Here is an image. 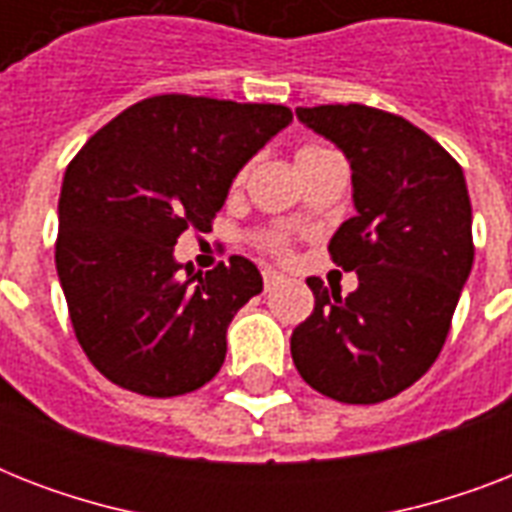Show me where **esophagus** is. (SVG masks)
I'll return each instance as SVG.
<instances>
[{"label": "esophagus", "instance_id": "esophagus-1", "mask_svg": "<svg viewBox=\"0 0 512 512\" xmlns=\"http://www.w3.org/2000/svg\"><path fill=\"white\" fill-rule=\"evenodd\" d=\"M284 281H287V279H284L281 273L271 271V268H265V271H263V284H265V289H268V292L279 287V284H284Z\"/></svg>", "mask_w": 512, "mask_h": 512}]
</instances>
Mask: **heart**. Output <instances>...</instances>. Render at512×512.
Instances as JSON below:
<instances>
[{
  "instance_id": "heart-1",
  "label": "heart",
  "mask_w": 512,
  "mask_h": 512,
  "mask_svg": "<svg viewBox=\"0 0 512 512\" xmlns=\"http://www.w3.org/2000/svg\"><path fill=\"white\" fill-rule=\"evenodd\" d=\"M305 151H311V148H305ZM263 247L268 249L271 255L284 257L289 252V239L284 233H268V236H263Z\"/></svg>"
}]
</instances>
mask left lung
Masks as SVG:
<instances>
[{
	"instance_id": "obj_1",
	"label": "left lung",
	"mask_w": 512,
	"mask_h": 512,
	"mask_svg": "<svg viewBox=\"0 0 512 512\" xmlns=\"http://www.w3.org/2000/svg\"><path fill=\"white\" fill-rule=\"evenodd\" d=\"M353 170L356 215L329 257L358 273L342 297L311 276L316 305L292 332V361L313 390L380 404L420 380L444 348L473 268V212L462 167L428 132L361 103L297 108Z\"/></svg>"
}]
</instances>
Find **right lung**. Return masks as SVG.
Segmentation results:
<instances>
[{"instance_id": "obj_1", "label": "right lung", "mask_w": 512, "mask_h": 512, "mask_svg": "<svg viewBox=\"0 0 512 512\" xmlns=\"http://www.w3.org/2000/svg\"><path fill=\"white\" fill-rule=\"evenodd\" d=\"M292 122L276 103L154 95L92 135L58 201L55 265L74 335L106 380L172 398L207 385L225 329L263 279L233 255L201 273L172 257L207 233L236 172Z\"/></svg>"}]
</instances>
